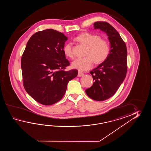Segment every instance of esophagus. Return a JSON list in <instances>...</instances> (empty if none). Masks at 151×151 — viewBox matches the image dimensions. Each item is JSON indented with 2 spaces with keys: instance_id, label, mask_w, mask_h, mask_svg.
Instances as JSON below:
<instances>
[{
  "instance_id": "obj_1",
  "label": "esophagus",
  "mask_w": 151,
  "mask_h": 151,
  "mask_svg": "<svg viewBox=\"0 0 151 151\" xmlns=\"http://www.w3.org/2000/svg\"><path fill=\"white\" fill-rule=\"evenodd\" d=\"M83 76V73H82V72H78V77H82V76Z\"/></svg>"
}]
</instances>
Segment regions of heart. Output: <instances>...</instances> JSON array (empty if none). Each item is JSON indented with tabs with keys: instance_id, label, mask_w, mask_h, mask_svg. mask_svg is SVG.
Instances as JSON below:
<instances>
[{
	"instance_id": "1",
	"label": "heart",
	"mask_w": 151,
	"mask_h": 151,
	"mask_svg": "<svg viewBox=\"0 0 151 151\" xmlns=\"http://www.w3.org/2000/svg\"><path fill=\"white\" fill-rule=\"evenodd\" d=\"M76 40L86 46L85 53L86 57L78 58L72 62V68L79 71H86L93 66L94 61L99 64L107 60L111 52V46L109 42L101 38L99 35L90 32H85L77 36ZM64 55L68 58L73 59L74 54L72 50V45L68 42L63 47Z\"/></svg>"
}]
</instances>
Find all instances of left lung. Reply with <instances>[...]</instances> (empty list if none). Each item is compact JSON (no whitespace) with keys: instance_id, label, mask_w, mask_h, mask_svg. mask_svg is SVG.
<instances>
[{"instance_id":"8db88e82","label":"left lung","mask_w":151,"mask_h":151,"mask_svg":"<svg viewBox=\"0 0 151 151\" xmlns=\"http://www.w3.org/2000/svg\"><path fill=\"white\" fill-rule=\"evenodd\" d=\"M108 35L111 52L107 60L90 72L94 83L85 90L90 98L104 101L113 96L125 78L127 71V51L125 42L112 26L105 22L94 23Z\"/></svg>"}]
</instances>
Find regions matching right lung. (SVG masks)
<instances>
[{
	"label": "right lung",
	"instance_id": "right-lung-1",
	"mask_svg": "<svg viewBox=\"0 0 151 151\" xmlns=\"http://www.w3.org/2000/svg\"><path fill=\"white\" fill-rule=\"evenodd\" d=\"M68 37L53 29L36 32L27 42L21 59L23 85L39 103L51 105L64 96L76 69L66 71L70 62L63 52Z\"/></svg>",
	"mask_w": 151,
	"mask_h": 151
}]
</instances>
